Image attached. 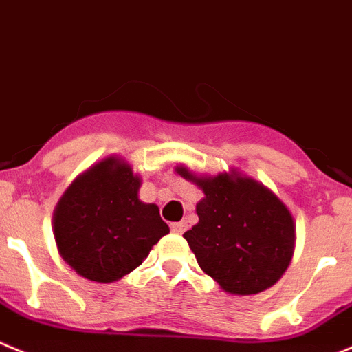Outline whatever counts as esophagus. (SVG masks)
Masks as SVG:
<instances>
[{"instance_id":"1","label":"esophagus","mask_w":352,"mask_h":352,"mask_svg":"<svg viewBox=\"0 0 352 352\" xmlns=\"http://www.w3.org/2000/svg\"><path fill=\"white\" fill-rule=\"evenodd\" d=\"M170 229H172L175 234H182V232L187 229V224L186 222H173V224H170Z\"/></svg>"}]
</instances>
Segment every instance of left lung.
<instances>
[{
	"label": "left lung",
	"mask_w": 352,
	"mask_h": 352,
	"mask_svg": "<svg viewBox=\"0 0 352 352\" xmlns=\"http://www.w3.org/2000/svg\"><path fill=\"white\" fill-rule=\"evenodd\" d=\"M177 172L205 192L196 206L199 222L184 234L199 267L229 294L272 287L294 255L295 226L287 206L248 177H196L184 166Z\"/></svg>",
	"instance_id": "left-lung-1"
}]
</instances>
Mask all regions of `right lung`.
Returning a JSON list of instances; mask_svg holds the SVG:
<instances>
[{"mask_svg": "<svg viewBox=\"0 0 352 352\" xmlns=\"http://www.w3.org/2000/svg\"><path fill=\"white\" fill-rule=\"evenodd\" d=\"M140 179L116 157L78 177L58 201L55 241L80 276L111 283L142 264L170 229L156 205L139 199Z\"/></svg>", "mask_w": 352, "mask_h": 352, "instance_id": "obj_1", "label": "right lung"}]
</instances>
